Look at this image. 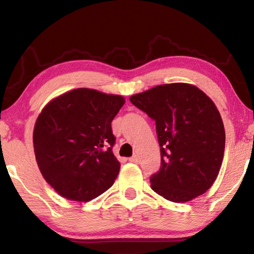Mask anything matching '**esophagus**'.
Listing matches in <instances>:
<instances>
[{
    "instance_id": "34e87169",
    "label": "esophagus",
    "mask_w": 254,
    "mask_h": 254,
    "mask_svg": "<svg viewBox=\"0 0 254 254\" xmlns=\"http://www.w3.org/2000/svg\"><path fill=\"white\" fill-rule=\"evenodd\" d=\"M128 161H130V162H133V163H136V162H139V157H137L136 154H134V156H133V157L128 158Z\"/></svg>"
}]
</instances>
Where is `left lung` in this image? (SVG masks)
Instances as JSON below:
<instances>
[{
  "mask_svg": "<svg viewBox=\"0 0 254 254\" xmlns=\"http://www.w3.org/2000/svg\"><path fill=\"white\" fill-rule=\"evenodd\" d=\"M130 101L156 121L161 167L150 178L158 195L186 203L212 187L220 173L225 130L214 102L195 85H159Z\"/></svg>",
  "mask_w": 254,
  "mask_h": 254,
  "instance_id": "8db88e82",
  "label": "left lung"
}]
</instances>
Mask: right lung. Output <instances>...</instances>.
Masks as SVG:
<instances>
[{"label": "right lung", "instance_id": "add662e5", "mask_svg": "<svg viewBox=\"0 0 254 254\" xmlns=\"http://www.w3.org/2000/svg\"><path fill=\"white\" fill-rule=\"evenodd\" d=\"M124 103L121 95L77 88L42 109L34 154L46 182L64 198L89 201L114 184L121 165L112 152L111 123Z\"/></svg>", "mask_w": 254, "mask_h": 254}]
</instances>
